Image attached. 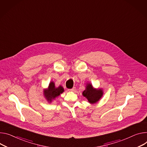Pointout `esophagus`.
<instances>
[{
  "mask_svg": "<svg viewBox=\"0 0 147 147\" xmlns=\"http://www.w3.org/2000/svg\"><path fill=\"white\" fill-rule=\"evenodd\" d=\"M75 89H76V88H75V87H73V88H71V89H69L68 90H69V91H74L75 90Z\"/></svg>",
  "mask_w": 147,
  "mask_h": 147,
  "instance_id": "obj_1",
  "label": "esophagus"
}]
</instances>
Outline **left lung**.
<instances>
[{
	"label": "left lung",
	"mask_w": 147,
	"mask_h": 147,
	"mask_svg": "<svg viewBox=\"0 0 147 147\" xmlns=\"http://www.w3.org/2000/svg\"><path fill=\"white\" fill-rule=\"evenodd\" d=\"M102 94L103 92L101 89L95 90L93 88L92 85L90 84H88L87 85L86 90L83 92V96L86 97L88 99V101L91 104L96 103L102 97Z\"/></svg>",
	"instance_id": "left-lung-1"
}]
</instances>
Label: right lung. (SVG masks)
I'll return each mask as SVG.
<instances>
[{"label":"right lung","instance_id":"obj_1","mask_svg":"<svg viewBox=\"0 0 147 147\" xmlns=\"http://www.w3.org/2000/svg\"><path fill=\"white\" fill-rule=\"evenodd\" d=\"M64 91L63 88L60 86L59 87L56 88L55 83L51 82L49 86V88L47 90H45V96L46 99L50 102L52 99L55 98L56 97H58L60 94Z\"/></svg>","mask_w":147,"mask_h":147}]
</instances>
